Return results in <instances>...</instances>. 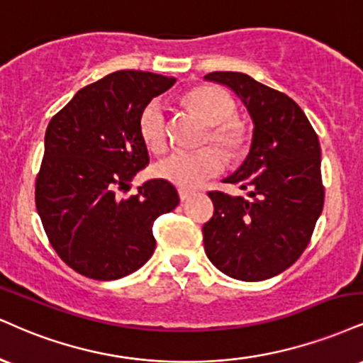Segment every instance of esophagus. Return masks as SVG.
<instances>
[{"mask_svg": "<svg viewBox=\"0 0 363 363\" xmlns=\"http://www.w3.org/2000/svg\"><path fill=\"white\" fill-rule=\"evenodd\" d=\"M194 193L193 191H187V189H179V198H181V201H187L193 196Z\"/></svg>", "mask_w": 363, "mask_h": 363, "instance_id": "obj_1", "label": "esophagus"}]
</instances>
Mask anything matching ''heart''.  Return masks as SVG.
Wrapping results in <instances>:
<instances>
[{"label":"heart","mask_w":363,"mask_h":363,"mask_svg":"<svg viewBox=\"0 0 363 363\" xmlns=\"http://www.w3.org/2000/svg\"><path fill=\"white\" fill-rule=\"evenodd\" d=\"M186 103L209 125V135L215 145L228 155H240L250 142V126L235 115L237 106L231 96L218 86H201L186 94ZM138 128L148 150L160 154L167 147V116L160 99H152L143 106ZM226 160L216 148H201L198 152H174L155 164L154 174L162 181L194 189L225 169Z\"/></svg>","instance_id":"b5f03b06"}]
</instances>
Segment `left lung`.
Here are the masks:
<instances>
[{"instance_id": "obj_1", "label": "left lung", "mask_w": 363, "mask_h": 363, "mask_svg": "<svg viewBox=\"0 0 363 363\" xmlns=\"http://www.w3.org/2000/svg\"><path fill=\"white\" fill-rule=\"evenodd\" d=\"M204 79L230 87L253 121L245 162L223 181L250 198L208 194L215 213L203 226L204 252L226 276L264 281L299 259L323 211L320 140L298 103L281 91L242 72H209Z\"/></svg>"}]
</instances>
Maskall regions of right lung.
I'll list each match as a JSON object with an SVG mask.
<instances>
[{
    "label": "right lung",
    "mask_w": 363,
    "mask_h": 363,
    "mask_svg": "<svg viewBox=\"0 0 363 363\" xmlns=\"http://www.w3.org/2000/svg\"><path fill=\"white\" fill-rule=\"evenodd\" d=\"M174 82L143 71L108 74L77 91L47 126L35 204L54 250L82 276L115 281L138 270L155 250L154 221L179 204L162 179L116 196L150 160L140 113Z\"/></svg>",
    "instance_id": "add662e5"
}]
</instances>
